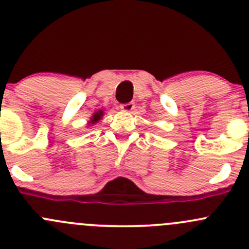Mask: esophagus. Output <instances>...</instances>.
<instances>
[{"instance_id":"1","label":"esophagus","mask_w":249,"mask_h":249,"mask_svg":"<svg viewBox=\"0 0 249 249\" xmlns=\"http://www.w3.org/2000/svg\"><path fill=\"white\" fill-rule=\"evenodd\" d=\"M134 108H135L134 102H127V104L120 105V109L124 110V112H131Z\"/></svg>"}]
</instances>
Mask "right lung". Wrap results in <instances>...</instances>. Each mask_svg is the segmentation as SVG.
I'll use <instances>...</instances> for the list:
<instances>
[{
	"label": "right lung",
	"mask_w": 249,
	"mask_h": 249,
	"mask_svg": "<svg viewBox=\"0 0 249 249\" xmlns=\"http://www.w3.org/2000/svg\"><path fill=\"white\" fill-rule=\"evenodd\" d=\"M102 114H104V113H102V110H99V112L95 113L94 117H92V119H91V124H95V123H97V120H100V118L102 117Z\"/></svg>",
	"instance_id": "add662e5"
}]
</instances>
